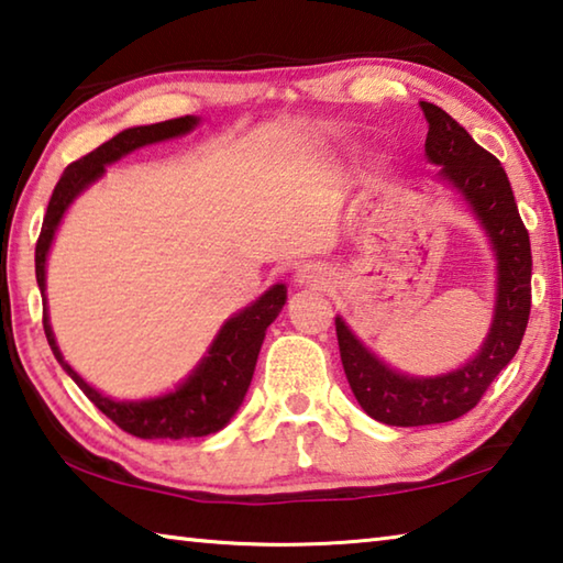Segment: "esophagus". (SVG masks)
I'll return each instance as SVG.
<instances>
[{
  "mask_svg": "<svg viewBox=\"0 0 563 563\" xmlns=\"http://www.w3.org/2000/svg\"><path fill=\"white\" fill-rule=\"evenodd\" d=\"M327 279H329V272L327 266L321 264H307L297 274V282L301 287H321V284H327Z\"/></svg>",
  "mask_w": 563,
  "mask_h": 563,
  "instance_id": "obj_1",
  "label": "esophagus"
}]
</instances>
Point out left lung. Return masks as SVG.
<instances>
[{"label": "left lung", "instance_id": "left-lung-1", "mask_svg": "<svg viewBox=\"0 0 563 563\" xmlns=\"http://www.w3.org/2000/svg\"><path fill=\"white\" fill-rule=\"evenodd\" d=\"M428 121L426 153L485 224L499 262L497 311L485 346L467 366L438 378H408L361 346L336 319L341 363L361 408L386 426L416 428L457 420L477 406L499 371L515 358L531 311V246L505 167L455 118L420 103Z\"/></svg>", "mask_w": 563, "mask_h": 563}]
</instances>
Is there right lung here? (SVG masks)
Here are the masks:
<instances>
[{"instance_id":"add662e5","label":"right lung","mask_w":563,"mask_h":563,"mask_svg":"<svg viewBox=\"0 0 563 563\" xmlns=\"http://www.w3.org/2000/svg\"><path fill=\"white\" fill-rule=\"evenodd\" d=\"M197 123V118L183 115L173 118V121L153 123V125H137L128 128V131L118 133L111 141L98 145L84 157H78L66 167L64 175L48 200L42 232L36 240V284L44 294V264L48 244L54 240L56 224L62 222V214L66 207L71 205L74 197L91 185L96 177H101L106 165L118 161V157L135 151V147L165 141V137H175L190 131ZM287 301V289L284 284H276L264 294L260 301L246 307L242 313L224 323L220 336L214 339L210 356H207L200 368H197L190 378H187L180 388L170 396L143 400V402H115L111 398L101 396L88 383L78 376V373L68 366L58 346L54 341L52 327L46 319V297H44V333L48 346H52L56 361L62 363L64 371L76 380V386L84 390V396L93 402V406L111 418L118 428L128 435H135L141 440H183V438H202L210 432L222 430L230 418L242 406L244 393L252 383V373L256 366V356H260L262 341L266 327L279 317V311Z\"/></svg>"}]
</instances>
